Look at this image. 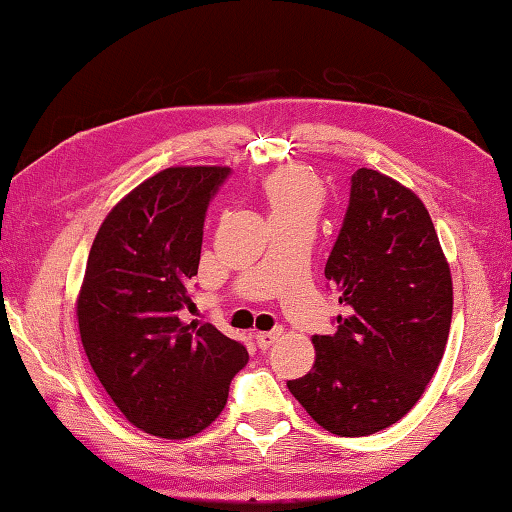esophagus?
Listing matches in <instances>:
<instances>
[{
  "instance_id": "esophagus-1",
  "label": "esophagus",
  "mask_w": 512,
  "mask_h": 512,
  "mask_svg": "<svg viewBox=\"0 0 512 512\" xmlns=\"http://www.w3.org/2000/svg\"><path fill=\"white\" fill-rule=\"evenodd\" d=\"M278 341V332H258L256 334V345H258V350H269V347H272L274 343Z\"/></svg>"
}]
</instances>
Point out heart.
<instances>
[{"label": "heart", "instance_id": "b5f03b06", "mask_svg": "<svg viewBox=\"0 0 512 512\" xmlns=\"http://www.w3.org/2000/svg\"><path fill=\"white\" fill-rule=\"evenodd\" d=\"M260 198L265 202L272 225L312 223L323 207L325 189L314 173L303 167L278 169L260 182Z\"/></svg>", "mask_w": 512, "mask_h": 512}]
</instances>
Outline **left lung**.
<instances>
[{
	"instance_id": "1",
	"label": "left lung",
	"mask_w": 512,
	"mask_h": 512,
	"mask_svg": "<svg viewBox=\"0 0 512 512\" xmlns=\"http://www.w3.org/2000/svg\"><path fill=\"white\" fill-rule=\"evenodd\" d=\"M325 278L345 314L314 336L312 372L287 388L332 435L368 437L412 410L448 343L452 278L423 202L379 171H354Z\"/></svg>"
}]
</instances>
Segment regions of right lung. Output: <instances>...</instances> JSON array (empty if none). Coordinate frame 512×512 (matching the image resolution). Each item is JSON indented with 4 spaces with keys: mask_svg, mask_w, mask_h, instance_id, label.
<instances>
[{
    "mask_svg": "<svg viewBox=\"0 0 512 512\" xmlns=\"http://www.w3.org/2000/svg\"><path fill=\"white\" fill-rule=\"evenodd\" d=\"M229 167H169L124 196L93 240L77 325L86 359L133 426L187 439L223 412L243 343L182 323L209 200Z\"/></svg>",
    "mask_w": 512,
    "mask_h": 512,
    "instance_id": "1",
    "label": "right lung"
}]
</instances>
